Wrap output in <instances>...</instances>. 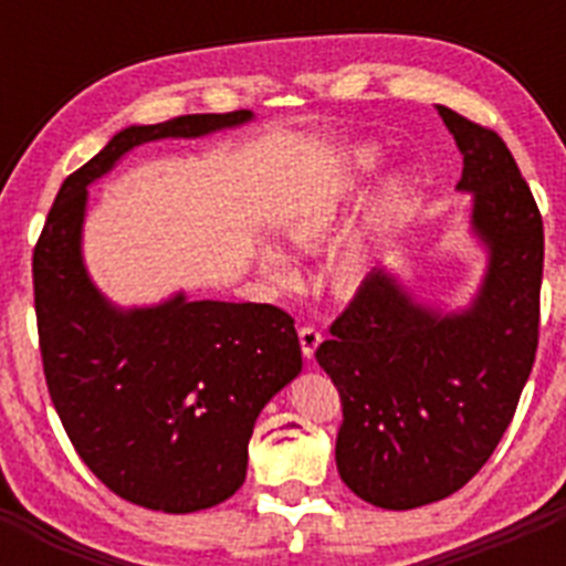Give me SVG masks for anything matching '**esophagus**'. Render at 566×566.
Listing matches in <instances>:
<instances>
[{
    "label": "esophagus",
    "instance_id": "1",
    "mask_svg": "<svg viewBox=\"0 0 566 566\" xmlns=\"http://www.w3.org/2000/svg\"><path fill=\"white\" fill-rule=\"evenodd\" d=\"M319 343H323V334H319L317 326L300 328V348H303V357L314 359V352H317Z\"/></svg>",
    "mask_w": 566,
    "mask_h": 566
}]
</instances>
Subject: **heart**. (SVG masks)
<instances>
[{
    "instance_id": "obj_1",
    "label": "heart",
    "mask_w": 566,
    "mask_h": 566,
    "mask_svg": "<svg viewBox=\"0 0 566 566\" xmlns=\"http://www.w3.org/2000/svg\"><path fill=\"white\" fill-rule=\"evenodd\" d=\"M374 164H377V158H374L371 153H365L357 158L359 172L374 169ZM399 192H402V184L391 181V187L385 189V203H388V207L397 203ZM334 212H337L334 203H323V207L303 214L300 221H294L292 227H289L292 247L300 249V252H314V249L319 247V240L326 238V232L332 229ZM260 269H263V274H266L269 280H274V283H292L294 274H297L292 260L283 252H277V249H263V252H260ZM368 269H371V249H368L365 240H348V243L339 247L337 252L332 254V260H328V274H332V280L337 286H354V283H359V280L368 274Z\"/></svg>"
}]
</instances>
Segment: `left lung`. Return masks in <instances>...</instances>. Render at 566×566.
<instances>
[{"instance_id":"8db88e82","label":"left lung","mask_w":566,"mask_h":566,"mask_svg":"<svg viewBox=\"0 0 566 566\" xmlns=\"http://www.w3.org/2000/svg\"><path fill=\"white\" fill-rule=\"evenodd\" d=\"M462 153L470 232L488 252L464 308L419 303L388 269H374L319 343L337 385V470L363 502L413 510L476 476L516 413L538 345L544 227L507 144L437 104Z\"/></svg>"}]
</instances>
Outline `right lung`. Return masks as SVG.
Returning a JSON list of instances; mask_svg holds the SVG:
<instances>
[{
    "label": "right lung",
    "mask_w": 566,
    "mask_h": 566,
    "mask_svg": "<svg viewBox=\"0 0 566 566\" xmlns=\"http://www.w3.org/2000/svg\"><path fill=\"white\" fill-rule=\"evenodd\" d=\"M252 109L133 124L70 175L33 252L44 379L70 442L115 496L161 513L227 502L247 479L249 439L269 399L303 368L294 319L269 303L189 300L122 308L82 254L87 187L129 149L201 138Z\"/></svg>",
    "instance_id": "add662e5"
}]
</instances>
